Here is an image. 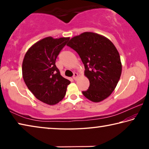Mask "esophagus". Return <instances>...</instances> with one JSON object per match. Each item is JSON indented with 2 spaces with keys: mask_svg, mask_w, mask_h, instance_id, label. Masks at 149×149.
<instances>
[{
  "mask_svg": "<svg viewBox=\"0 0 149 149\" xmlns=\"http://www.w3.org/2000/svg\"><path fill=\"white\" fill-rule=\"evenodd\" d=\"M77 77H78L77 73L74 72V75H73V79H74V80H76V79H77Z\"/></svg>",
  "mask_w": 149,
  "mask_h": 149,
  "instance_id": "1",
  "label": "esophagus"
}]
</instances>
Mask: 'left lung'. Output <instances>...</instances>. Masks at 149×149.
I'll use <instances>...</instances> for the list:
<instances>
[{
	"mask_svg": "<svg viewBox=\"0 0 149 149\" xmlns=\"http://www.w3.org/2000/svg\"><path fill=\"white\" fill-rule=\"evenodd\" d=\"M67 45L79 54L89 80V89L83 95L94 102L109 97L122 74L120 56L114 44L102 35L85 32L73 37Z\"/></svg>",
	"mask_w": 149,
	"mask_h": 149,
	"instance_id": "1",
	"label": "left lung"
}]
</instances>
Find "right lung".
<instances>
[{
    "label": "right lung",
    "instance_id": "1",
    "mask_svg": "<svg viewBox=\"0 0 149 149\" xmlns=\"http://www.w3.org/2000/svg\"><path fill=\"white\" fill-rule=\"evenodd\" d=\"M69 39L46 37L29 48L24 56L22 75L25 84L37 99L47 104H56L64 99L70 84L55 64Z\"/></svg>",
    "mask_w": 149,
    "mask_h": 149
}]
</instances>
